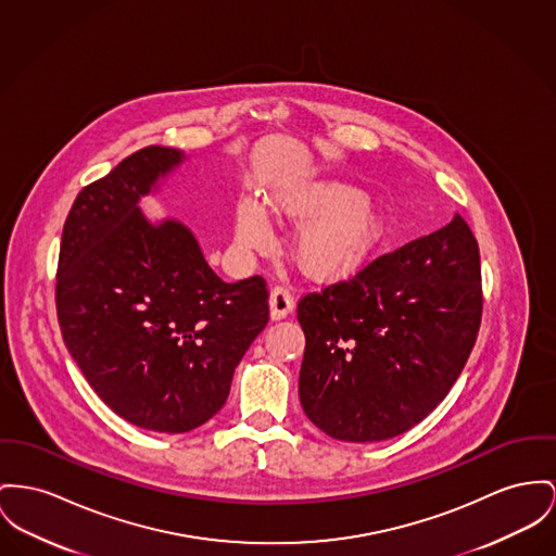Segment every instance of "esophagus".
Here are the masks:
<instances>
[{
    "label": "esophagus",
    "instance_id": "1",
    "mask_svg": "<svg viewBox=\"0 0 556 556\" xmlns=\"http://www.w3.org/2000/svg\"><path fill=\"white\" fill-rule=\"evenodd\" d=\"M295 307V299L291 295L289 287H274L271 293H269V314L274 320H280V318H287Z\"/></svg>",
    "mask_w": 556,
    "mask_h": 556
}]
</instances>
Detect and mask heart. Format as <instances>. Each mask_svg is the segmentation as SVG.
<instances>
[{
  "label": "heart",
  "mask_w": 556,
  "mask_h": 556,
  "mask_svg": "<svg viewBox=\"0 0 556 556\" xmlns=\"http://www.w3.org/2000/svg\"><path fill=\"white\" fill-rule=\"evenodd\" d=\"M278 215L309 220L293 244L296 265L309 278L327 280L352 274L383 242L386 215L358 187L341 181H307L269 193ZM236 242L242 251H261L271 242V225L257 200L236 206Z\"/></svg>",
  "instance_id": "obj_1"
}]
</instances>
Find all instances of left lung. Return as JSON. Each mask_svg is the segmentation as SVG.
Here are the masks:
<instances>
[{
  "label": "left lung",
  "mask_w": 556,
  "mask_h": 556,
  "mask_svg": "<svg viewBox=\"0 0 556 556\" xmlns=\"http://www.w3.org/2000/svg\"><path fill=\"white\" fill-rule=\"evenodd\" d=\"M481 255L459 215L296 305L299 399L345 443L388 441L448 394L481 327Z\"/></svg>",
  "instance_id": "left-lung-1"
}]
</instances>
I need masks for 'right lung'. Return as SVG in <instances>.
Segmentation results:
<instances>
[{
    "mask_svg": "<svg viewBox=\"0 0 556 556\" xmlns=\"http://www.w3.org/2000/svg\"><path fill=\"white\" fill-rule=\"evenodd\" d=\"M184 160L149 146L84 187L56 269L61 333L86 381L126 421L166 434L222 410L269 320L261 276L223 282L187 225L141 213L139 200Z\"/></svg>",
    "mask_w": 556,
    "mask_h": 556,
    "instance_id": "obj_1",
    "label": "right lung"
}]
</instances>
